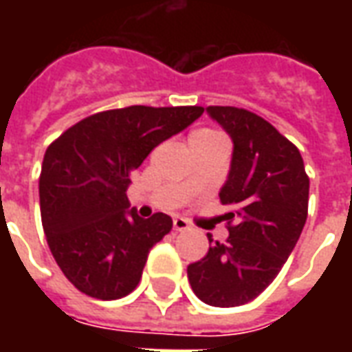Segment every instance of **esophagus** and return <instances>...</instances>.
Wrapping results in <instances>:
<instances>
[{
  "label": "esophagus",
  "mask_w": 352,
  "mask_h": 352,
  "mask_svg": "<svg viewBox=\"0 0 352 352\" xmlns=\"http://www.w3.org/2000/svg\"><path fill=\"white\" fill-rule=\"evenodd\" d=\"M173 228H175L177 232H183V230L190 228V224H188V221L183 219V217H175V219H173Z\"/></svg>",
  "instance_id": "1"
}]
</instances>
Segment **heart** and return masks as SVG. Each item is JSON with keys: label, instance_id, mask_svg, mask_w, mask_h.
Instances as JSON below:
<instances>
[{"label": "heart", "instance_id": "heart-1", "mask_svg": "<svg viewBox=\"0 0 352 352\" xmlns=\"http://www.w3.org/2000/svg\"><path fill=\"white\" fill-rule=\"evenodd\" d=\"M196 133H214V131H211V130H199V131H196Z\"/></svg>", "mask_w": 352, "mask_h": 352}]
</instances>
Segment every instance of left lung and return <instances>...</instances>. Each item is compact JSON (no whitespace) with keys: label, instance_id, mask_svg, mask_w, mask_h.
Here are the masks:
<instances>
[{"label":"left lung","instance_id":"obj_1","mask_svg":"<svg viewBox=\"0 0 352 352\" xmlns=\"http://www.w3.org/2000/svg\"><path fill=\"white\" fill-rule=\"evenodd\" d=\"M232 138L234 153L219 192L230 236L188 265L194 294L214 307H237L262 294L298 243L307 221L309 177L300 151L247 109L207 107ZM236 221V225H232Z\"/></svg>","mask_w":352,"mask_h":352}]
</instances>
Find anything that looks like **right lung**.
Returning a JSON list of instances; mask_svg holds the SVG:
<instances>
[{
    "label": "right lung",
    "instance_id": "right-lung-1",
    "mask_svg": "<svg viewBox=\"0 0 352 352\" xmlns=\"http://www.w3.org/2000/svg\"><path fill=\"white\" fill-rule=\"evenodd\" d=\"M204 107H131L82 118L50 143L39 177L41 222L50 252L80 292L118 300L139 285L148 251L171 217L141 219L126 190L154 146L183 131Z\"/></svg>",
    "mask_w": 352,
    "mask_h": 352
}]
</instances>
